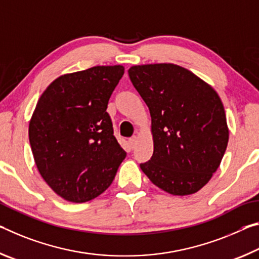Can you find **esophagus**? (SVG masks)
Segmentation results:
<instances>
[{
    "label": "esophagus",
    "mask_w": 259,
    "mask_h": 259,
    "mask_svg": "<svg viewBox=\"0 0 259 259\" xmlns=\"http://www.w3.org/2000/svg\"><path fill=\"white\" fill-rule=\"evenodd\" d=\"M128 143H130V147L131 149H133V148L135 147V145H137V137H132L130 140H128Z\"/></svg>",
    "instance_id": "34e87169"
}]
</instances>
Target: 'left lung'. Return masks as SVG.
Here are the masks:
<instances>
[{"mask_svg":"<svg viewBox=\"0 0 259 259\" xmlns=\"http://www.w3.org/2000/svg\"><path fill=\"white\" fill-rule=\"evenodd\" d=\"M128 75L151 117L154 154L140 164L142 172L168 194L197 193L217 171L228 143L218 93L171 63L133 65Z\"/></svg>","mask_w":259,"mask_h":259,"instance_id":"obj_1","label":"left lung"}]
</instances>
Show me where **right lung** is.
<instances>
[{
	"label": "right lung",
	"mask_w": 259,
	"mask_h": 259,
	"mask_svg": "<svg viewBox=\"0 0 259 259\" xmlns=\"http://www.w3.org/2000/svg\"><path fill=\"white\" fill-rule=\"evenodd\" d=\"M122 65L63 74L42 93L28 138L41 177L65 201L83 203L105 192L126 152L107 112Z\"/></svg>",
	"instance_id": "1"
}]
</instances>
